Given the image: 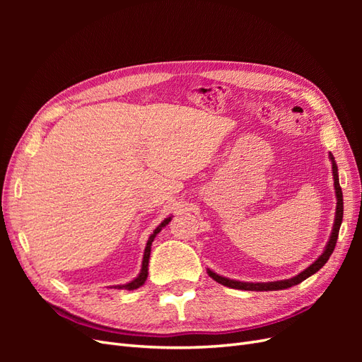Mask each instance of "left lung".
Instances as JSON below:
<instances>
[{
	"label": "left lung",
	"instance_id": "8db88e82",
	"mask_svg": "<svg viewBox=\"0 0 362 362\" xmlns=\"http://www.w3.org/2000/svg\"><path fill=\"white\" fill-rule=\"evenodd\" d=\"M331 163H332V175H334V187H335V196H337V210H335V221H334V226H332V233L329 237V242H327L323 254L317 258L310 267H306L303 272H300L299 275L293 276L291 279H284V281H275V282H242V281H235V279H229L225 276L217 275L213 270L208 269V275H210L216 282L222 284V286H226L229 288H235V290H247V291H273V290H284V288H290L293 286H298L302 281H305L306 278H310L311 275H314L315 272H319L326 262L329 259V257L332 255V252L335 249L337 245V238H338V233H339V226H341L343 222V192L341 187H339V181H338V168L337 163L332 157V154H329Z\"/></svg>",
	"mask_w": 362,
	"mask_h": 362
}]
</instances>
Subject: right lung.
Returning a JSON list of instances; mask_svg holds the SVG:
<instances>
[{"mask_svg":"<svg viewBox=\"0 0 362 362\" xmlns=\"http://www.w3.org/2000/svg\"><path fill=\"white\" fill-rule=\"evenodd\" d=\"M172 221V216L170 217H166L164 221L154 229V233L151 234V237L148 238V243H146V247H145V254H144V261H141V270L139 273V276L136 279H133L128 284H124V286H116L115 288H119V290H136L139 287H141L145 284L146 278H148V264H149V255H151V246H152V242H154V238L157 237V234L161 231V229L166 226L169 222Z\"/></svg>","mask_w":362,"mask_h":362,"instance_id":"right-lung-1","label":"right lung"}]
</instances>
